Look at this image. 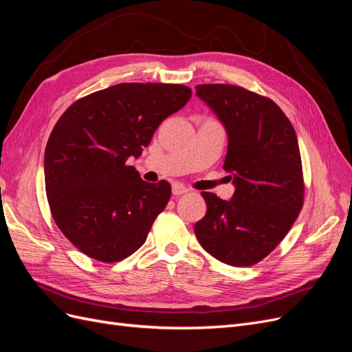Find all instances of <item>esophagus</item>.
Returning a JSON list of instances; mask_svg holds the SVG:
<instances>
[{"instance_id": "obj_1", "label": "esophagus", "mask_w": 352, "mask_h": 352, "mask_svg": "<svg viewBox=\"0 0 352 352\" xmlns=\"http://www.w3.org/2000/svg\"><path fill=\"white\" fill-rule=\"evenodd\" d=\"M186 192H188V189H186L182 184H173V186H172V194H173L175 197L184 195V194H186Z\"/></svg>"}]
</instances>
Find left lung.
Returning a JSON list of instances; mask_svg holds the SVG:
<instances>
[{
    "label": "left lung",
    "instance_id": "left-lung-1",
    "mask_svg": "<svg viewBox=\"0 0 352 352\" xmlns=\"http://www.w3.org/2000/svg\"><path fill=\"white\" fill-rule=\"evenodd\" d=\"M197 95L228 132L223 168L235 185L230 201L201 192L207 214L195 235L219 261L247 267L278 247L304 204L296 133L279 105L235 85H197Z\"/></svg>",
    "mask_w": 352,
    "mask_h": 352
}]
</instances>
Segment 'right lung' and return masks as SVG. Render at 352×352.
<instances>
[{
    "instance_id": "1",
    "label": "right lung",
    "mask_w": 352,
    "mask_h": 352,
    "mask_svg": "<svg viewBox=\"0 0 352 352\" xmlns=\"http://www.w3.org/2000/svg\"><path fill=\"white\" fill-rule=\"evenodd\" d=\"M190 95L185 85L119 83L73 102L56 123L44 160L48 204L63 235L88 257L116 263L146 241L172 186L145 182L127 160Z\"/></svg>"
}]
</instances>
